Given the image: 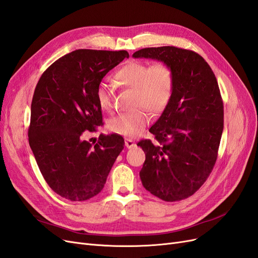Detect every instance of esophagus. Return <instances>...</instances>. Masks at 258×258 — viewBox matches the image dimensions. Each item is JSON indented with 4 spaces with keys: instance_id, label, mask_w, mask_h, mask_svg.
<instances>
[{
    "instance_id": "1",
    "label": "esophagus",
    "mask_w": 258,
    "mask_h": 258,
    "mask_svg": "<svg viewBox=\"0 0 258 258\" xmlns=\"http://www.w3.org/2000/svg\"><path fill=\"white\" fill-rule=\"evenodd\" d=\"M124 145H126L128 148H132L136 146V142L132 141V140H130V139H126L124 140Z\"/></svg>"
}]
</instances>
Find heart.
Returning <instances> with one entry per match:
<instances>
[{
  "label": "heart",
  "instance_id": "heart-1",
  "mask_svg": "<svg viewBox=\"0 0 258 258\" xmlns=\"http://www.w3.org/2000/svg\"><path fill=\"white\" fill-rule=\"evenodd\" d=\"M114 79L121 87L135 91V106L144 107L158 114L170 103L175 86L172 67L166 61L150 64L143 61H130L116 72ZM96 98L99 106L105 111L113 108V92L105 84H100ZM151 120L147 111L140 110L120 114L108 121V129L123 137L139 136Z\"/></svg>",
  "mask_w": 258,
  "mask_h": 258
}]
</instances>
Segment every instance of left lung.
<instances>
[{
	"label": "left lung",
	"instance_id": "left-lung-1",
	"mask_svg": "<svg viewBox=\"0 0 258 258\" xmlns=\"http://www.w3.org/2000/svg\"><path fill=\"white\" fill-rule=\"evenodd\" d=\"M132 57L166 61L175 75L172 99L150 129L159 144L138 143L145 153L140 177L163 201L186 199L204 185L217 159L224 104L216 77L199 53L174 46L143 48Z\"/></svg>",
	"mask_w": 258,
	"mask_h": 258
}]
</instances>
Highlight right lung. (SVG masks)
Returning a JSON list of instances; mask_svg holds the SVG:
<instances>
[{
  "mask_svg": "<svg viewBox=\"0 0 258 258\" xmlns=\"http://www.w3.org/2000/svg\"><path fill=\"white\" fill-rule=\"evenodd\" d=\"M124 58L126 50L77 49L54 61L36 85L29 144L46 183L68 200H88L102 190L123 150L119 135H100L95 144L85 138L102 124L97 88Z\"/></svg>",
  "mask_w": 258,
  "mask_h": 258,
  "instance_id": "1",
  "label": "right lung"
}]
</instances>
